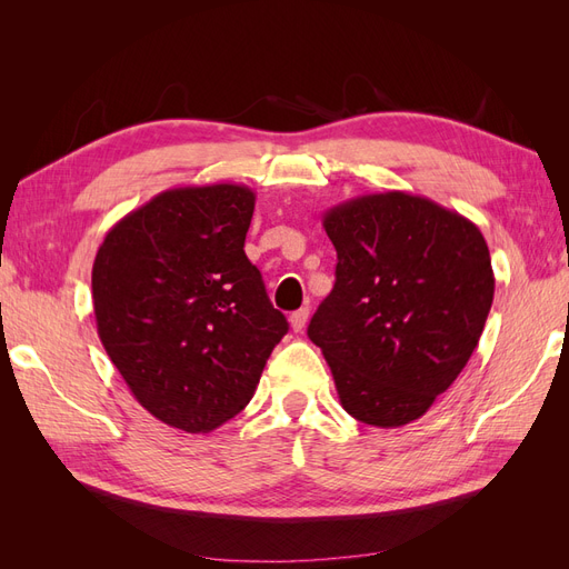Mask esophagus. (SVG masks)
I'll use <instances>...</instances> for the list:
<instances>
[{"mask_svg": "<svg viewBox=\"0 0 569 569\" xmlns=\"http://www.w3.org/2000/svg\"><path fill=\"white\" fill-rule=\"evenodd\" d=\"M308 316H311V311H308V308H299V311L291 313V316H289L291 330H295V332H301L303 327H306V322H308Z\"/></svg>", "mask_w": 569, "mask_h": 569, "instance_id": "1", "label": "esophagus"}]
</instances>
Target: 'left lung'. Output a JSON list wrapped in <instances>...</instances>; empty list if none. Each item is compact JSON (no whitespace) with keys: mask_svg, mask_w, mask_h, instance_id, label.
Masks as SVG:
<instances>
[{"mask_svg":"<svg viewBox=\"0 0 569 569\" xmlns=\"http://www.w3.org/2000/svg\"><path fill=\"white\" fill-rule=\"evenodd\" d=\"M337 282L308 325L343 410L372 427L422 418L468 366L493 301L479 228L408 192L366 194L322 216Z\"/></svg>","mask_w":569,"mask_h":569,"instance_id":"1","label":"left lung"}]
</instances>
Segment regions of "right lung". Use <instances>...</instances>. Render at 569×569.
I'll use <instances>...</instances> for the list:
<instances>
[{"instance_id": "1", "label": "right lung", "mask_w": 569, "mask_h": 569, "mask_svg": "<svg viewBox=\"0 0 569 569\" xmlns=\"http://www.w3.org/2000/svg\"><path fill=\"white\" fill-rule=\"evenodd\" d=\"M244 184L166 189L107 232L92 266L101 343L153 418L211 432L256 391L287 318L244 253Z\"/></svg>"}]
</instances>
